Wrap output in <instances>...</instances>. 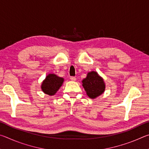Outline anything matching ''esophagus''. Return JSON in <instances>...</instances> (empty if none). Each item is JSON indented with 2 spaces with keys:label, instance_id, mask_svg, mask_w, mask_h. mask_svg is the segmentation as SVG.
I'll return each instance as SVG.
<instances>
[{
  "label": "esophagus",
  "instance_id": "obj_1",
  "mask_svg": "<svg viewBox=\"0 0 149 149\" xmlns=\"http://www.w3.org/2000/svg\"><path fill=\"white\" fill-rule=\"evenodd\" d=\"M70 79L73 81H74L76 80V78H75V77H70Z\"/></svg>",
  "mask_w": 149,
  "mask_h": 149
}]
</instances>
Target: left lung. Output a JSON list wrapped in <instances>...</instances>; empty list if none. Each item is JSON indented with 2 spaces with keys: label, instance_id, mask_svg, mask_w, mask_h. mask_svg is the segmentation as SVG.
<instances>
[{
  "label": "left lung",
  "instance_id": "left-lung-1",
  "mask_svg": "<svg viewBox=\"0 0 149 149\" xmlns=\"http://www.w3.org/2000/svg\"><path fill=\"white\" fill-rule=\"evenodd\" d=\"M82 84L87 96L91 99H95L104 92L106 86L104 79L96 72L88 73L87 77L83 79Z\"/></svg>",
  "mask_w": 149,
  "mask_h": 149
}]
</instances>
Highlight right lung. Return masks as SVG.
Returning a JSON list of instances; mask_svg holds the SVG:
<instances>
[{"instance_id":"add662e5","label":"right lung","mask_w":149,"mask_h":149,"mask_svg":"<svg viewBox=\"0 0 149 149\" xmlns=\"http://www.w3.org/2000/svg\"><path fill=\"white\" fill-rule=\"evenodd\" d=\"M64 78L58 77L54 74H50L42 81L41 89L45 94L54 95L64 82Z\"/></svg>"}]
</instances>
